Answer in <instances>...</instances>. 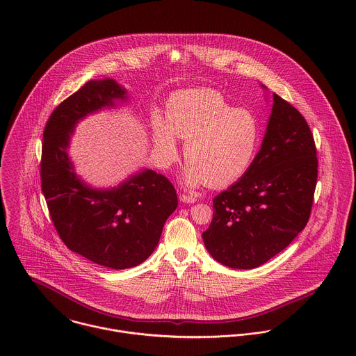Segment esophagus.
<instances>
[{
    "label": "esophagus",
    "instance_id": "34e87169",
    "mask_svg": "<svg viewBox=\"0 0 356 356\" xmlns=\"http://www.w3.org/2000/svg\"><path fill=\"white\" fill-rule=\"evenodd\" d=\"M179 199H181V202L188 204L196 203V202H197V199H196L193 195H186V193H182V195L179 196Z\"/></svg>",
    "mask_w": 356,
    "mask_h": 356
}]
</instances>
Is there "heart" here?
<instances>
[{
	"instance_id": "heart-1",
	"label": "heart",
	"mask_w": 356,
	"mask_h": 356,
	"mask_svg": "<svg viewBox=\"0 0 356 356\" xmlns=\"http://www.w3.org/2000/svg\"><path fill=\"white\" fill-rule=\"evenodd\" d=\"M167 122L154 115L153 138L165 159L177 153L175 137L186 140L184 156L189 164L185 179L191 185L207 181L225 186L250 167L259 143L254 113L233 108L213 89H192L172 95L165 105Z\"/></svg>"
}]
</instances>
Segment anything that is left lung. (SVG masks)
Returning <instances> with one entry per match:
<instances>
[{"mask_svg":"<svg viewBox=\"0 0 356 356\" xmlns=\"http://www.w3.org/2000/svg\"><path fill=\"white\" fill-rule=\"evenodd\" d=\"M261 148L241 179L213 197L203 233L208 252L250 270L284 251L309 219L318 157L305 116L274 93Z\"/></svg>","mask_w":356,"mask_h":356,"instance_id":"obj_1","label":"left lung"}]
</instances>
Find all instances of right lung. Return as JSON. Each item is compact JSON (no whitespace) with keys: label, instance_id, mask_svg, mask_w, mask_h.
I'll list each match as a JSON object with an SVG mask.
<instances>
[{"label":"right lung","instance_id":"1","mask_svg":"<svg viewBox=\"0 0 356 356\" xmlns=\"http://www.w3.org/2000/svg\"><path fill=\"white\" fill-rule=\"evenodd\" d=\"M112 79L89 81L51 112L41 156V188L53 226L72 252L113 270L143 263L156 248L167 218L175 211L174 185L144 170L112 191H95L74 172L65 149L75 123L113 99H124Z\"/></svg>","mask_w":356,"mask_h":356}]
</instances>
